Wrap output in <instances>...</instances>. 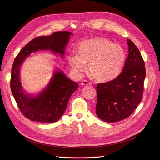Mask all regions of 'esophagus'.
I'll return each mask as SVG.
<instances>
[{"instance_id": "34e87169", "label": "esophagus", "mask_w": 160, "mask_h": 160, "mask_svg": "<svg viewBox=\"0 0 160 160\" xmlns=\"http://www.w3.org/2000/svg\"><path fill=\"white\" fill-rule=\"evenodd\" d=\"M81 84H82V85H84V86H87V85H90V84H91V83H90L88 81L84 80L82 81Z\"/></svg>"}]
</instances>
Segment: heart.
<instances>
[{"label":"heart","instance_id":"b5f03b06","mask_svg":"<svg viewBox=\"0 0 160 160\" xmlns=\"http://www.w3.org/2000/svg\"><path fill=\"white\" fill-rule=\"evenodd\" d=\"M126 61V53L120 44L105 38L82 41L77 53L68 56L69 66L76 74L84 70L85 63L90 75L96 80L105 82L114 78L120 72Z\"/></svg>","mask_w":160,"mask_h":160}]
</instances>
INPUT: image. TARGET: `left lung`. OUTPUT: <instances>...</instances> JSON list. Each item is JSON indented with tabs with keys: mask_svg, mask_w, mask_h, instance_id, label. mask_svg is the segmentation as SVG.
<instances>
[{
	"mask_svg": "<svg viewBox=\"0 0 160 160\" xmlns=\"http://www.w3.org/2000/svg\"><path fill=\"white\" fill-rule=\"evenodd\" d=\"M128 55L116 78L97 85L96 113L106 122L129 117L142 99L146 76L145 62L138 48L127 39Z\"/></svg>",
	"mask_w": 160,
	"mask_h": 160,
	"instance_id": "8db88e82",
	"label": "left lung"
}]
</instances>
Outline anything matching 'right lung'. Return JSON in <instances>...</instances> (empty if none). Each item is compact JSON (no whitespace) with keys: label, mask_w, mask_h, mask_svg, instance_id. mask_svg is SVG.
<instances>
[{"label":"right lung","mask_w":160,"mask_h":160,"mask_svg":"<svg viewBox=\"0 0 160 160\" xmlns=\"http://www.w3.org/2000/svg\"><path fill=\"white\" fill-rule=\"evenodd\" d=\"M72 34L61 31L51 36H38L28 42L15 57L11 69V89L19 110L28 119L44 123L58 121L67 108L69 98L79 86L68 78L63 72L57 70L46 88L32 97L23 91L19 80L20 66L30 53L38 50L49 49L63 56Z\"/></svg>","instance_id":"add662e5"}]
</instances>
